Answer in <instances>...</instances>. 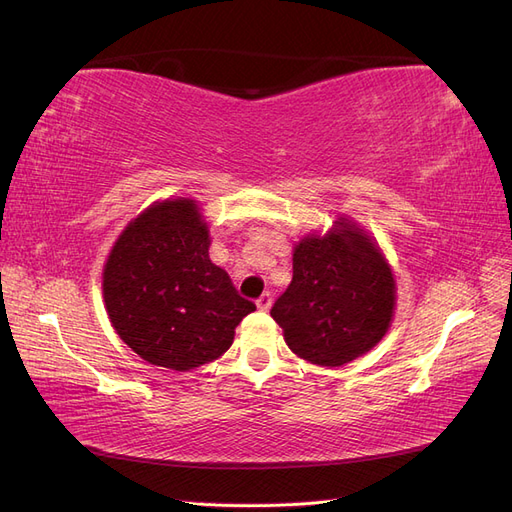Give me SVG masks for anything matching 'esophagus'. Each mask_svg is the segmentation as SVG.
Listing matches in <instances>:
<instances>
[{"instance_id": "34e87169", "label": "esophagus", "mask_w": 512, "mask_h": 512, "mask_svg": "<svg viewBox=\"0 0 512 512\" xmlns=\"http://www.w3.org/2000/svg\"><path fill=\"white\" fill-rule=\"evenodd\" d=\"M271 303H273V299H271V294H269V292L260 294V297L256 299V305H258L260 312H267V309L271 307Z\"/></svg>"}]
</instances>
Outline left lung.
<instances>
[{
    "label": "left lung",
    "mask_w": 512,
    "mask_h": 512,
    "mask_svg": "<svg viewBox=\"0 0 512 512\" xmlns=\"http://www.w3.org/2000/svg\"><path fill=\"white\" fill-rule=\"evenodd\" d=\"M395 312V280L380 247L346 218L329 235L301 239L292 282L271 307L288 348L322 367H339L374 348Z\"/></svg>",
    "instance_id": "1"
}]
</instances>
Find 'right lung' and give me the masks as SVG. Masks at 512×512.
I'll list each match as a JSON object with an SVG mask.
<instances>
[{"label":"right lung","instance_id":"1","mask_svg":"<svg viewBox=\"0 0 512 512\" xmlns=\"http://www.w3.org/2000/svg\"><path fill=\"white\" fill-rule=\"evenodd\" d=\"M209 228L194 200L145 209L113 245L102 290L113 329L141 359L190 371L222 356L256 309L209 258Z\"/></svg>","mask_w":512,"mask_h":512}]
</instances>
